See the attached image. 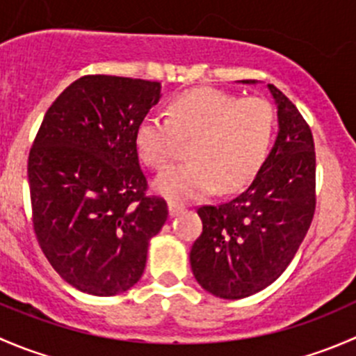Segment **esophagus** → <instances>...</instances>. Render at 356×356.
<instances>
[{"instance_id": "esophagus-1", "label": "esophagus", "mask_w": 356, "mask_h": 356, "mask_svg": "<svg viewBox=\"0 0 356 356\" xmlns=\"http://www.w3.org/2000/svg\"><path fill=\"white\" fill-rule=\"evenodd\" d=\"M186 210V204L184 203H177V201H168V213H170V217H175V215H179L181 211Z\"/></svg>"}]
</instances>
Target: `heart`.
<instances>
[{
    "label": "heart",
    "mask_w": 356,
    "mask_h": 356,
    "mask_svg": "<svg viewBox=\"0 0 356 356\" xmlns=\"http://www.w3.org/2000/svg\"><path fill=\"white\" fill-rule=\"evenodd\" d=\"M277 132V111L268 99L241 98L218 88H198L175 96L168 117L149 113L136 129V149L148 167L165 170L191 141L186 163L156 179L170 200H196L218 188H245L267 161Z\"/></svg>",
    "instance_id": "obj_1"
}]
</instances>
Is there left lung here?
<instances>
[{"label":"left lung","instance_id":"1","mask_svg":"<svg viewBox=\"0 0 356 356\" xmlns=\"http://www.w3.org/2000/svg\"><path fill=\"white\" fill-rule=\"evenodd\" d=\"M268 89L277 103L279 136L267 161L238 196L196 208L203 231L189 254L193 274L201 288L225 300L251 296L286 270L317 204L310 125L288 96L274 84Z\"/></svg>","mask_w":356,"mask_h":356}]
</instances>
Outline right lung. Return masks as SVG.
Masks as SVG:
<instances>
[{
	"mask_svg": "<svg viewBox=\"0 0 356 356\" xmlns=\"http://www.w3.org/2000/svg\"><path fill=\"white\" fill-rule=\"evenodd\" d=\"M160 96L158 81L84 75L53 102L32 143L35 238L60 277L82 293L132 288L168 217L167 201L148 195L134 143Z\"/></svg>",
	"mask_w": 356,
	"mask_h": 356,
	"instance_id": "obj_1",
	"label": "right lung"
}]
</instances>
